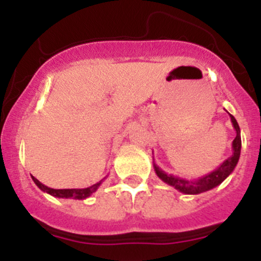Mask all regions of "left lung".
I'll return each mask as SVG.
<instances>
[{"instance_id": "left-lung-1", "label": "left lung", "mask_w": 261, "mask_h": 261, "mask_svg": "<svg viewBox=\"0 0 261 261\" xmlns=\"http://www.w3.org/2000/svg\"><path fill=\"white\" fill-rule=\"evenodd\" d=\"M230 115L231 122H232L233 128L236 131V138L232 141V155L225 160L220 167L216 168L215 170L208 174L199 177L197 179H184V178L175 177V175L168 174L164 170L160 169L156 164L154 163V170L156 173L158 177L160 178L164 183L169 184V186L174 187L177 191L181 192L184 194H199L203 192L211 191L215 187L220 186L231 173L233 172L235 167L238 165L239 159H240V152H241V135H240V127L236 121V118L232 115Z\"/></svg>"}]
</instances>
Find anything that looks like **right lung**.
Masks as SVG:
<instances>
[{
    "instance_id": "obj_1",
    "label": "right lung",
    "mask_w": 261,
    "mask_h": 261,
    "mask_svg": "<svg viewBox=\"0 0 261 261\" xmlns=\"http://www.w3.org/2000/svg\"><path fill=\"white\" fill-rule=\"evenodd\" d=\"M106 179V177L99 181H97L93 186L88 187V188H72V189H54L50 188V187H46L45 184H43L41 181H39L35 177H33L34 183L39 187L43 192H46L50 196L58 197V198H73V199H86L91 196L92 193L97 191L99 188V186L102 184V181Z\"/></svg>"
}]
</instances>
